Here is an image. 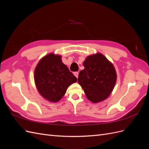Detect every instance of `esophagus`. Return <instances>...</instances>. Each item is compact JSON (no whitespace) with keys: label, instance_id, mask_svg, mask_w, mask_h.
<instances>
[{"label":"esophagus","instance_id":"1","mask_svg":"<svg viewBox=\"0 0 149 149\" xmlns=\"http://www.w3.org/2000/svg\"><path fill=\"white\" fill-rule=\"evenodd\" d=\"M78 74H79L78 72H74V75L77 78H78Z\"/></svg>","mask_w":149,"mask_h":149}]
</instances>
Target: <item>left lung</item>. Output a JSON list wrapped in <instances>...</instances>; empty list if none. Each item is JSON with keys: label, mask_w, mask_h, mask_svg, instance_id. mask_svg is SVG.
<instances>
[{"label": "left lung", "mask_w": 149, "mask_h": 149, "mask_svg": "<svg viewBox=\"0 0 149 149\" xmlns=\"http://www.w3.org/2000/svg\"><path fill=\"white\" fill-rule=\"evenodd\" d=\"M78 81L87 98L93 102L102 101L110 95L116 82L114 66L102 54L89 56L83 63Z\"/></svg>", "instance_id": "left-lung-1"}]
</instances>
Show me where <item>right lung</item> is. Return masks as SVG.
I'll return each instance as SVG.
<instances>
[{
  "mask_svg": "<svg viewBox=\"0 0 149 149\" xmlns=\"http://www.w3.org/2000/svg\"><path fill=\"white\" fill-rule=\"evenodd\" d=\"M77 78L63 63L61 56L49 54L39 61L35 70V82L41 95L57 102L65 95L68 87Z\"/></svg>",
  "mask_w": 149,
  "mask_h": 149,
  "instance_id": "1",
  "label": "right lung"
}]
</instances>
